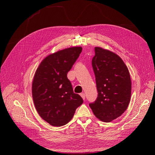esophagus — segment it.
<instances>
[{
	"instance_id": "obj_1",
	"label": "esophagus",
	"mask_w": 155,
	"mask_h": 155,
	"mask_svg": "<svg viewBox=\"0 0 155 155\" xmlns=\"http://www.w3.org/2000/svg\"><path fill=\"white\" fill-rule=\"evenodd\" d=\"M80 96H81V97L83 98V100H85V94H84V93H81V94H80Z\"/></svg>"
}]
</instances>
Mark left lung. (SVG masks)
I'll list each match as a JSON object with an SVG mask.
<instances>
[{"instance_id": "1", "label": "left lung", "mask_w": 155, "mask_h": 155, "mask_svg": "<svg viewBox=\"0 0 155 155\" xmlns=\"http://www.w3.org/2000/svg\"><path fill=\"white\" fill-rule=\"evenodd\" d=\"M94 50L92 65L98 95L89 106L96 118L110 122L128 107L131 96L130 74L120 56L101 47Z\"/></svg>"}]
</instances>
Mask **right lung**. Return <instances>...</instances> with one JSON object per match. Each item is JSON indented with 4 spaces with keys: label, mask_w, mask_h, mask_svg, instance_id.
<instances>
[{
    "label": "right lung",
    "mask_w": 155,
    "mask_h": 155,
    "mask_svg": "<svg viewBox=\"0 0 155 155\" xmlns=\"http://www.w3.org/2000/svg\"><path fill=\"white\" fill-rule=\"evenodd\" d=\"M82 51L80 46L59 50L45 58L36 70L32 82V97L39 116L55 127L66 125L82 97L74 93L67 73Z\"/></svg>",
    "instance_id": "1"
}]
</instances>
